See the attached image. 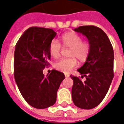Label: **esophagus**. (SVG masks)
Wrapping results in <instances>:
<instances>
[{
	"instance_id": "34e87169",
	"label": "esophagus",
	"mask_w": 124,
	"mask_h": 124,
	"mask_svg": "<svg viewBox=\"0 0 124 124\" xmlns=\"http://www.w3.org/2000/svg\"><path fill=\"white\" fill-rule=\"evenodd\" d=\"M70 77V75H69L68 74H65V77L68 78V77Z\"/></svg>"
}]
</instances>
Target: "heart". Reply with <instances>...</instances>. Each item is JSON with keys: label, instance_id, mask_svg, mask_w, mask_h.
<instances>
[{"label": "heart", "instance_id": "1", "mask_svg": "<svg viewBox=\"0 0 124 124\" xmlns=\"http://www.w3.org/2000/svg\"><path fill=\"white\" fill-rule=\"evenodd\" d=\"M62 46L71 49L69 56L72 58H63L54 63V68L60 71L68 73L76 68L78 65L77 58L80 61L84 62L87 59L90 54L91 43L87 40H82V37L75 32H68L61 37ZM56 39H53L49 46V51L51 56L58 58L60 56L62 47Z\"/></svg>", "mask_w": 124, "mask_h": 124}]
</instances>
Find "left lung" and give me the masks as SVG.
<instances>
[{
    "mask_svg": "<svg viewBox=\"0 0 124 124\" xmlns=\"http://www.w3.org/2000/svg\"><path fill=\"white\" fill-rule=\"evenodd\" d=\"M74 31L83 34L91 43L90 54L86 62L77 70L79 77L70 75L73 80L72 99L78 108L90 109L101 103L114 77L113 48L106 33L94 26H82Z\"/></svg>",
    "mask_w": 124,
    "mask_h": 124,
    "instance_id": "left-lung-1",
    "label": "left lung"
}]
</instances>
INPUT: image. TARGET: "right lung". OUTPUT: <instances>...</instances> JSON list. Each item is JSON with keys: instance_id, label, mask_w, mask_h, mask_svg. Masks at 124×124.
<instances>
[{"instance_id": "right-lung-1", "label": "right lung", "mask_w": 124, "mask_h": 124, "mask_svg": "<svg viewBox=\"0 0 124 124\" xmlns=\"http://www.w3.org/2000/svg\"><path fill=\"white\" fill-rule=\"evenodd\" d=\"M56 35L52 29L31 27L15 46V80L24 100L37 109L55 104L57 91L65 78L63 73L55 70L46 76L43 74V70L49 65V46Z\"/></svg>"}]
</instances>
